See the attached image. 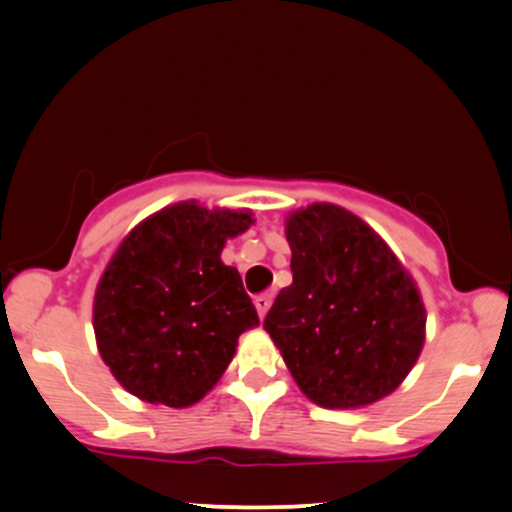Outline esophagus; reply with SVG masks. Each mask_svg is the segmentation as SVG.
Returning <instances> with one entry per match:
<instances>
[{
    "instance_id": "1",
    "label": "esophagus",
    "mask_w": 512,
    "mask_h": 512,
    "mask_svg": "<svg viewBox=\"0 0 512 512\" xmlns=\"http://www.w3.org/2000/svg\"><path fill=\"white\" fill-rule=\"evenodd\" d=\"M269 305H272V293H260V296L255 298V308H257V315H260V317L267 315Z\"/></svg>"
}]
</instances>
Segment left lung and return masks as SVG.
I'll return each mask as SVG.
<instances>
[{
	"label": "left lung",
	"instance_id": "1",
	"mask_svg": "<svg viewBox=\"0 0 512 512\" xmlns=\"http://www.w3.org/2000/svg\"><path fill=\"white\" fill-rule=\"evenodd\" d=\"M293 284L264 330L303 395L325 409H358L395 392L424 349L426 308L397 255L337 204L286 219Z\"/></svg>",
	"mask_w": 512,
	"mask_h": 512
}]
</instances>
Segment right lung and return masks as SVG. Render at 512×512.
Here are the masks:
<instances>
[{
	"label": "right lung",
	"instance_id": "obj_1",
	"mask_svg": "<svg viewBox=\"0 0 512 512\" xmlns=\"http://www.w3.org/2000/svg\"><path fill=\"white\" fill-rule=\"evenodd\" d=\"M252 211L178 202L134 226L93 298L98 351L134 397L182 409L219 383L238 337L260 325L236 267L221 262Z\"/></svg>",
	"mask_w": 512,
	"mask_h": 512
}]
</instances>
